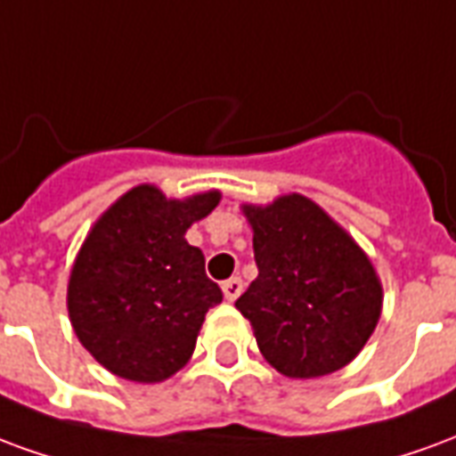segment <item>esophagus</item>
Here are the masks:
<instances>
[{
    "label": "esophagus",
    "mask_w": 456,
    "mask_h": 456,
    "mask_svg": "<svg viewBox=\"0 0 456 456\" xmlns=\"http://www.w3.org/2000/svg\"><path fill=\"white\" fill-rule=\"evenodd\" d=\"M241 290H244V281L241 278H229L222 283V293L227 297L229 303H234L239 296H241Z\"/></svg>",
    "instance_id": "esophagus-1"
}]
</instances>
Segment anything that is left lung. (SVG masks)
<instances>
[{"instance_id":"obj_1","label":"left lung","mask_w":456,"mask_h":456,"mask_svg":"<svg viewBox=\"0 0 456 456\" xmlns=\"http://www.w3.org/2000/svg\"><path fill=\"white\" fill-rule=\"evenodd\" d=\"M258 276L237 300L264 359L290 379L339 371L381 317L371 261L325 209L303 195L244 205Z\"/></svg>"}]
</instances>
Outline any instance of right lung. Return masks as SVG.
Wrapping results in <instances>:
<instances>
[{
    "instance_id": "add662e5",
    "label": "right lung",
    "mask_w": 456,
    "mask_h": 456,
    "mask_svg": "<svg viewBox=\"0 0 456 456\" xmlns=\"http://www.w3.org/2000/svg\"><path fill=\"white\" fill-rule=\"evenodd\" d=\"M219 198L209 190L168 200L156 185H139L90 229L70 271L68 313L85 349L114 376L159 383L192 356L222 290L185 232Z\"/></svg>"
}]
</instances>
